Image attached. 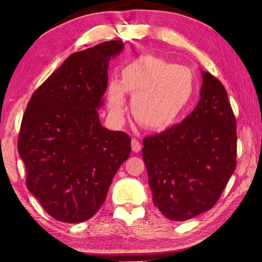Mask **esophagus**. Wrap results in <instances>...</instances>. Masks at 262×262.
I'll return each instance as SVG.
<instances>
[{"label":"esophagus","instance_id":"1","mask_svg":"<svg viewBox=\"0 0 262 262\" xmlns=\"http://www.w3.org/2000/svg\"><path fill=\"white\" fill-rule=\"evenodd\" d=\"M141 148H142L141 142L136 140V138H133V140H132V149H133V151L137 153V152L141 151Z\"/></svg>","mask_w":262,"mask_h":262}]
</instances>
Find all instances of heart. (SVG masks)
I'll use <instances>...</instances> for the list:
<instances>
[{
	"mask_svg": "<svg viewBox=\"0 0 262 262\" xmlns=\"http://www.w3.org/2000/svg\"><path fill=\"white\" fill-rule=\"evenodd\" d=\"M125 91L133 94V115L143 126L163 129L178 119L190 102L194 74L187 66L154 56H140L121 70V80L107 86L108 107L115 117L125 108Z\"/></svg>",
	"mask_w": 262,
	"mask_h": 262,
	"instance_id": "heart-1",
	"label": "heart"
}]
</instances>
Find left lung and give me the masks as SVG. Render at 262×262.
<instances>
[{
    "label": "left lung",
    "instance_id": "1",
    "mask_svg": "<svg viewBox=\"0 0 262 262\" xmlns=\"http://www.w3.org/2000/svg\"><path fill=\"white\" fill-rule=\"evenodd\" d=\"M200 100L192 113L143 140L153 203L182 222L213 208L236 166V120L223 84L200 71Z\"/></svg>",
    "mask_w": 262,
    "mask_h": 262
}]
</instances>
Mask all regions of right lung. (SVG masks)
I'll use <instances>...</instances> for the list:
<instances>
[{
	"label": "right lung",
	"instance_id": "add662e5",
	"mask_svg": "<svg viewBox=\"0 0 262 262\" xmlns=\"http://www.w3.org/2000/svg\"><path fill=\"white\" fill-rule=\"evenodd\" d=\"M122 48L121 40H110L72 54L37 89L25 111L18 151L27 187L59 222L91 219L130 155L129 136L104 128L98 113L109 60Z\"/></svg>",
	"mask_w": 262,
	"mask_h": 262
}]
</instances>
